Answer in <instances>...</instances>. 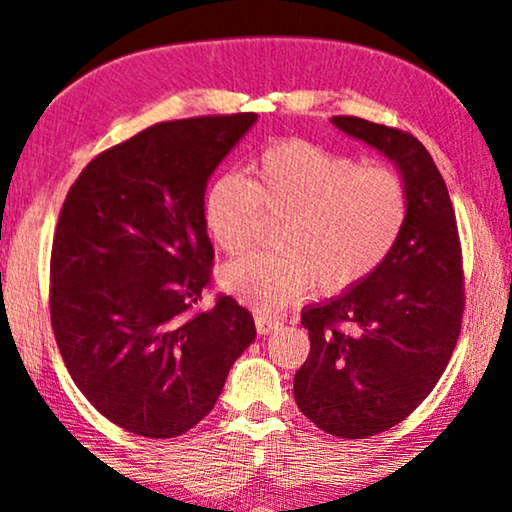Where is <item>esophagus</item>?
<instances>
[{
  "mask_svg": "<svg viewBox=\"0 0 512 512\" xmlns=\"http://www.w3.org/2000/svg\"><path fill=\"white\" fill-rule=\"evenodd\" d=\"M255 328L260 335H269L281 328V321L274 319V316H269V314H255Z\"/></svg>",
  "mask_w": 512,
  "mask_h": 512,
  "instance_id": "esophagus-1",
  "label": "esophagus"
}]
</instances>
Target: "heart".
Listing matches in <instances>:
<instances>
[{
  "label": "heart",
  "mask_w": 512,
  "mask_h": 512,
  "mask_svg": "<svg viewBox=\"0 0 512 512\" xmlns=\"http://www.w3.org/2000/svg\"><path fill=\"white\" fill-rule=\"evenodd\" d=\"M262 210L288 215L281 255H250L222 269V288L274 312L319 283L323 293L357 286L383 264L404 229L406 186L387 167L307 141L269 146L252 177H219L205 193V224L226 255H241L260 234Z\"/></svg>",
  "instance_id": "obj_1"
}]
</instances>
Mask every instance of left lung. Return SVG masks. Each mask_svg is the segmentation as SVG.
Listing matches in <instances>:
<instances>
[{"label":"left lung","mask_w":512,"mask_h":512,"mask_svg":"<svg viewBox=\"0 0 512 512\" xmlns=\"http://www.w3.org/2000/svg\"><path fill=\"white\" fill-rule=\"evenodd\" d=\"M331 122L390 160L409 200L383 264L302 309L312 347L295 373L297 406L328 435L364 439L409 416L449 364L463 314L461 243L442 174L416 137L361 118Z\"/></svg>","instance_id":"1"}]
</instances>
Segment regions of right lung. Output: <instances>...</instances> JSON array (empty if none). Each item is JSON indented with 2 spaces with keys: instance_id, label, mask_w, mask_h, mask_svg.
<instances>
[{
  "instance_id": "obj_1",
  "label": "right lung",
  "mask_w": 512,
  "mask_h": 512,
  "mask_svg": "<svg viewBox=\"0 0 512 512\" xmlns=\"http://www.w3.org/2000/svg\"><path fill=\"white\" fill-rule=\"evenodd\" d=\"M255 113L160 122L84 167L51 248V326L70 378L127 432L170 439L215 406L255 321L224 295L196 304L215 250L212 172Z\"/></svg>"
}]
</instances>
